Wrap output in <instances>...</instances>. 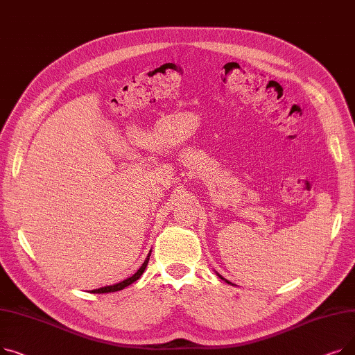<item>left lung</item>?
<instances>
[{
  "label": "left lung",
  "mask_w": 355,
  "mask_h": 355,
  "mask_svg": "<svg viewBox=\"0 0 355 355\" xmlns=\"http://www.w3.org/2000/svg\"><path fill=\"white\" fill-rule=\"evenodd\" d=\"M218 276H220V275H218ZM220 277H221V276H220ZM221 279H223V277H221ZM225 281H226V279H225ZM226 282H227V284H230V282H229V281H226Z\"/></svg>",
  "instance_id": "left-lung-1"
}]
</instances>
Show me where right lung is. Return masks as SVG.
Returning <instances> with one entry per match:
<instances>
[{
	"instance_id": "obj_1",
	"label": "right lung",
	"mask_w": 355,
	"mask_h": 355,
	"mask_svg": "<svg viewBox=\"0 0 355 355\" xmlns=\"http://www.w3.org/2000/svg\"><path fill=\"white\" fill-rule=\"evenodd\" d=\"M149 256H151V252L148 253V256H146V259H145V262L142 263V266L132 275L130 277H128V279H125V281H122V282H119V284H115V285H110V286H103V288H99V289H93L90 293H109V292H116V291H122V289H125L126 286H129L130 284H134V282H137L138 279L141 277V275L144 273V270H145V268H146V265H148V260H149Z\"/></svg>"
}]
</instances>
